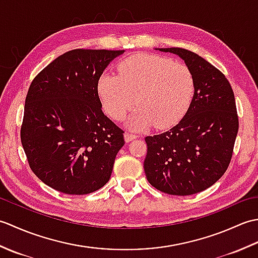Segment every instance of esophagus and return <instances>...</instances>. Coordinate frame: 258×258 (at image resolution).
Here are the masks:
<instances>
[{
    "instance_id": "obj_1",
    "label": "esophagus",
    "mask_w": 258,
    "mask_h": 258,
    "mask_svg": "<svg viewBox=\"0 0 258 258\" xmlns=\"http://www.w3.org/2000/svg\"><path fill=\"white\" fill-rule=\"evenodd\" d=\"M124 138H125L126 142H131V141H133V140L138 138V135H135L133 133H130V132H126L125 135H124Z\"/></svg>"
}]
</instances>
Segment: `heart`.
I'll return each instance as SVG.
<instances>
[{"label": "heart", "instance_id": "1", "mask_svg": "<svg viewBox=\"0 0 258 258\" xmlns=\"http://www.w3.org/2000/svg\"><path fill=\"white\" fill-rule=\"evenodd\" d=\"M194 93V76L185 64L145 53L125 58L118 64V75L104 73L97 82L102 106L113 119H124L136 103L139 108L131 119L135 130L176 125Z\"/></svg>", "mask_w": 258, "mask_h": 258}]
</instances>
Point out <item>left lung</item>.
I'll return each instance as SVG.
<instances>
[{
	"instance_id": "8db88e82",
	"label": "left lung",
	"mask_w": 258,
	"mask_h": 258,
	"mask_svg": "<svg viewBox=\"0 0 258 258\" xmlns=\"http://www.w3.org/2000/svg\"><path fill=\"white\" fill-rule=\"evenodd\" d=\"M160 51L184 59L194 76L195 93L177 125L145 138L144 171L163 193L196 194L215 184L231 163L238 132L234 92L225 75L196 53L180 47Z\"/></svg>"
}]
</instances>
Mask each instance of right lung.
Here are the masks:
<instances>
[{
  "mask_svg": "<svg viewBox=\"0 0 258 258\" xmlns=\"http://www.w3.org/2000/svg\"><path fill=\"white\" fill-rule=\"evenodd\" d=\"M124 53L78 48L62 54L32 81L21 142L43 183L61 193L85 195L105 185L124 131L102 112L97 82Z\"/></svg>",
  "mask_w": 258,
  "mask_h": 258,
  "instance_id": "1",
  "label": "right lung"
}]
</instances>
